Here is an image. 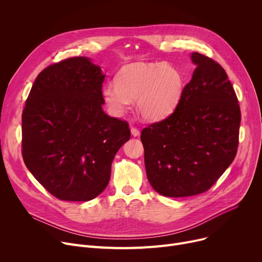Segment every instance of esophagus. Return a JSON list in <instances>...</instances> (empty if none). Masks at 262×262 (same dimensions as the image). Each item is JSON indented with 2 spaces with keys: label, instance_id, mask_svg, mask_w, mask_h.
Wrapping results in <instances>:
<instances>
[{
  "label": "esophagus",
  "instance_id": "34e87169",
  "mask_svg": "<svg viewBox=\"0 0 262 262\" xmlns=\"http://www.w3.org/2000/svg\"><path fill=\"white\" fill-rule=\"evenodd\" d=\"M130 134H132V136H134V137H138V136L140 135V130L135 128V127H133V126H130Z\"/></svg>",
  "mask_w": 262,
  "mask_h": 262
}]
</instances>
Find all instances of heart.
<instances>
[{
	"label": "heart",
	"instance_id": "1",
	"mask_svg": "<svg viewBox=\"0 0 262 262\" xmlns=\"http://www.w3.org/2000/svg\"><path fill=\"white\" fill-rule=\"evenodd\" d=\"M117 82L102 89V100L108 113L122 117L136 100V110L147 122L169 117L180 104L185 77L178 69L160 62H136L122 68Z\"/></svg>",
	"mask_w": 262,
	"mask_h": 262
}]
</instances>
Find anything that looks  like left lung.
Segmentation results:
<instances>
[{
  "label": "left lung",
  "instance_id": "8db88e82",
  "mask_svg": "<svg viewBox=\"0 0 262 262\" xmlns=\"http://www.w3.org/2000/svg\"><path fill=\"white\" fill-rule=\"evenodd\" d=\"M190 58L195 70L174 113L141 132L147 180L169 198L207 191L238 147L240 107L225 70L200 53Z\"/></svg>",
  "mask_w": 262,
  "mask_h": 262
}]
</instances>
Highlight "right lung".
Masks as SVG:
<instances>
[{"mask_svg": "<svg viewBox=\"0 0 262 262\" xmlns=\"http://www.w3.org/2000/svg\"><path fill=\"white\" fill-rule=\"evenodd\" d=\"M104 79L91 58H68L46 68L26 100L23 160L59 200L84 202L101 194L117 152L130 138L125 121L103 112Z\"/></svg>", "mask_w": 262, "mask_h": 262, "instance_id": "right-lung-1", "label": "right lung"}]
</instances>
